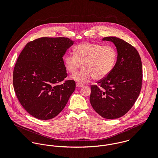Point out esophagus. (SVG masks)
Segmentation results:
<instances>
[{
    "instance_id": "esophagus-1",
    "label": "esophagus",
    "mask_w": 158,
    "mask_h": 158,
    "mask_svg": "<svg viewBox=\"0 0 158 158\" xmlns=\"http://www.w3.org/2000/svg\"><path fill=\"white\" fill-rule=\"evenodd\" d=\"M83 85L82 84H80V83H77L76 84V87L77 88H81V87H83Z\"/></svg>"
}]
</instances>
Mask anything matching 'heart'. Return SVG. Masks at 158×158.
Masks as SVG:
<instances>
[{
    "label": "heart",
    "mask_w": 158,
    "mask_h": 158,
    "mask_svg": "<svg viewBox=\"0 0 158 158\" xmlns=\"http://www.w3.org/2000/svg\"><path fill=\"white\" fill-rule=\"evenodd\" d=\"M74 55L65 56L66 69L70 74L83 68L73 76L78 82H88L93 77L95 80L105 78L113 70L117 60V52L111 45H102L89 42L77 45Z\"/></svg>",
    "instance_id": "b5f03b06"
}]
</instances>
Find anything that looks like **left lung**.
Instances as JSON below:
<instances>
[{
  "mask_svg": "<svg viewBox=\"0 0 158 158\" xmlns=\"http://www.w3.org/2000/svg\"><path fill=\"white\" fill-rule=\"evenodd\" d=\"M117 50V62L111 72L92 85L90 103L102 117L119 118L128 113L135 103L142 88V61L137 50L124 40L105 37Z\"/></svg>",
  "mask_w": 158,
  "mask_h": 158,
  "instance_id": "8db88e82",
  "label": "left lung"
}]
</instances>
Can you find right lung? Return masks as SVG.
<instances>
[{
	"mask_svg": "<svg viewBox=\"0 0 158 158\" xmlns=\"http://www.w3.org/2000/svg\"><path fill=\"white\" fill-rule=\"evenodd\" d=\"M73 41L68 38L43 37L28 43L13 70L17 98L30 115L48 120L62 111L75 89L68 73L63 56Z\"/></svg>",
	"mask_w": 158,
	"mask_h": 158,
	"instance_id": "add662e5",
	"label": "right lung"
}]
</instances>
